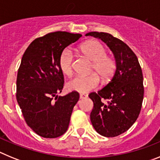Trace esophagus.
<instances>
[{"mask_svg":"<svg viewBox=\"0 0 160 160\" xmlns=\"http://www.w3.org/2000/svg\"><path fill=\"white\" fill-rule=\"evenodd\" d=\"M79 97H80V99H83V98H86L87 97V95H86L84 94H81L79 95Z\"/></svg>","mask_w":160,"mask_h":160,"instance_id":"esophagus-1","label":"esophagus"}]
</instances>
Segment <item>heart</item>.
Masks as SVG:
<instances>
[{"label": "heart", "instance_id": "1", "mask_svg": "<svg viewBox=\"0 0 160 160\" xmlns=\"http://www.w3.org/2000/svg\"><path fill=\"white\" fill-rule=\"evenodd\" d=\"M80 49L87 58L93 62L91 70L95 71L103 80L109 79L113 75L115 62L111 58L107 56V49L100 42L90 41L83 44ZM59 66L66 75H70L73 73V53L69 48H66L61 53ZM97 75L92 73L88 76H76L68 82L67 88L78 93L90 92L99 85L100 79Z\"/></svg>", "mask_w": 160, "mask_h": 160}]
</instances>
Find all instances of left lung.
<instances>
[{
	"label": "left lung",
	"mask_w": 160,
	"mask_h": 160,
	"mask_svg": "<svg viewBox=\"0 0 160 160\" xmlns=\"http://www.w3.org/2000/svg\"><path fill=\"white\" fill-rule=\"evenodd\" d=\"M86 36L100 39L114 54L116 70L105 87L91 93L94 102L90 121L98 134L115 137L128 131L136 121L143 99V77L136 55L122 41L107 32H90ZM101 98L108 99L107 104Z\"/></svg>",
	"instance_id": "8db88e82"
}]
</instances>
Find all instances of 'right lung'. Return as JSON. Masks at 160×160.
Instances as JSON below:
<instances>
[{
    "instance_id": "1",
    "label": "right lung",
    "mask_w": 160,
    "mask_h": 160,
    "mask_svg": "<svg viewBox=\"0 0 160 160\" xmlns=\"http://www.w3.org/2000/svg\"><path fill=\"white\" fill-rule=\"evenodd\" d=\"M81 34L50 32L35 39L24 53L17 78V101L29 128L43 138H57L68 129L79 94L58 96L64 84L59 57Z\"/></svg>"
}]
</instances>
